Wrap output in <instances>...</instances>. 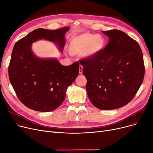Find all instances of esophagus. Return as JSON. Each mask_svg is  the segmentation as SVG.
Listing matches in <instances>:
<instances>
[{"mask_svg": "<svg viewBox=\"0 0 153 153\" xmlns=\"http://www.w3.org/2000/svg\"><path fill=\"white\" fill-rule=\"evenodd\" d=\"M82 68H83V67L82 66H79V72L80 74H81L82 73Z\"/></svg>", "mask_w": 153, "mask_h": 153, "instance_id": "esophagus-1", "label": "esophagus"}]
</instances>
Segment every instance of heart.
Listing matches in <instances>:
<instances>
[{
  "mask_svg": "<svg viewBox=\"0 0 153 153\" xmlns=\"http://www.w3.org/2000/svg\"><path fill=\"white\" fill-rule=\"evenodd\" d=\"M105 45V40L100 35L84 33L72 37L69 45L71 54L83 53L84 56L90 58L100 53Z\"/></svg>",
  "mask_w": 153,
  "mask_h": 153,
  "instance_id": "heart-1",
  "label": "heart"
}]
</instances>
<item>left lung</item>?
I'll list each match as a JSON object with an SVG mask.
<instances>
[{
    "mask_svg": "<svg viewBox=\"0 0 153 153\" xmlns=\"http://www.w3.org/2000/svg\"><path fill=\"white\" fill-rule=\"evenodd\" d=\"M102 33L109 38L105 48L79 62L92 103L101 110H113L126 105L134 97L143 81L145 68L137 42L118 30Z\"/></svg>",
    "mask_w": 153,
    "mask_h": 153,
    "instance_id": "1",
    "label": "left lung"
}]
</instances>
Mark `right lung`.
Wrapping results in <instances>:
<instances>
[{
	"label": "right lung",
	"instance_id": "right-lung-1",
	"mask_svg": "<svg viewBox=\"0 0 153 153\" xmlns=\"http://www.w3.org/2000/svg\"><path fill=\"white\" fill-rule=\"evenodd\" d=\"M68 27L55 30L38 28L15 43L9 66L10 82L18 99L26 107L39 111L59 107L67 88L79 74V64L64 66L55 59H40L33 54L31 43L39 39L55 43L62 50Z\"/></svg>",
	"mask_w": 153,
	"mask_h": 153
}]
</instances>
